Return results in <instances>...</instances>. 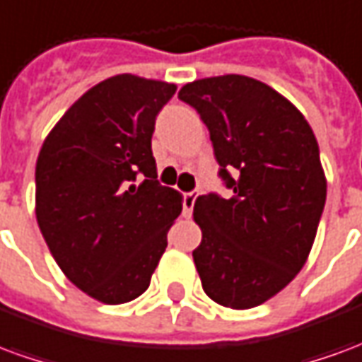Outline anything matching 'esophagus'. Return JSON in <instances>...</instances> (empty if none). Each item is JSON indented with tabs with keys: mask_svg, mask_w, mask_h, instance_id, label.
Instances as JSON below:
<instances>
[{
	"mask_svg": "<svg viewBox=\"0 0 362 362\" xmlns=\"http://www.w3.org/2000/svg\"><path fill=\"white\" fill-rule=\"evenodd\" d=\"M199 196V192H186L184 194V197H182V202H184V215L186 217H189L192 215V209H194V204H196V197Z\"/></svg>",
	"mask_w": 362,
	"mask_h": 362,
	"instance_id": "34e87169",
	"label": "esophagus"
}]
</instances>
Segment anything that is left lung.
<instances>
[{
  "label": "left lung",
  "instance_id": "8db88e82",
  "mask_svg": "<svg viewBox=\"0 0 362 362\" xmlns=\"http://www.w3.org/2000/svg\"><path fill=\"white\" fill-rule=\"evenodd\" d=\"M178 98L204 119L233 192L194 205L202 287L221 306L254 308L287 287L310 254L327 188L318 141L296 106L246 75L188 83Z\"/></svg>",
  "mask_w": 362,
  "mask_h": 362
}]
</instances>
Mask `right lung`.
<instances>
[{"mask_svg": "<svg viewBox=\"0 0 362 362\" xmlns=\"http://www.w3.org/2000/svg\"><path fill=\"white\" fill-rule=\"evenodd\" d=\"M176 85L114 75L71 104L36 160V221L59 269L104 304L143 295L182 196L160 186L155 118Z\"/></svg>", "mask_w": 362, "mask_h": 362, "instance_id": "1", "label": "right lung"}]
</instances>
